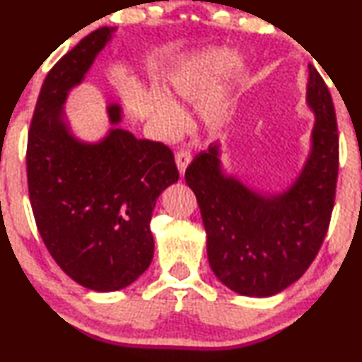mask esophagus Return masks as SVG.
Returning <instances> with one entry per match:
<instances>
[{
  "mask_svg": "<svg viewBox=\"0 0 362 362\" xmlns=\"http://www.w3.org/2000/svg\"><path fill=\"white\" fill-rule=\"evenodd\" d=\"M191 160H192L191 151L186 150V148H182V150L176 153V165H177V170H180L181 175H185L186 168L191 163Z\"/></svg>",
  "mask_w": 362,
  "mask_h": 362,
  "instance_id": "1",
  "label": "esophagus"
}]
</instances>
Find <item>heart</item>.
<instances>
[{
	"mask_svg": "<svg viewBox=\"0 0 362 362\" xmlns=\"http://www.w3.org/2000/svg\"><path fill=\"white\" fill-rule=\"evenodd\" d=\"M239 61L230 49H207L187 59L168 76V90L186 102L202 103L239 67ZM202 115L209 123H222L229 115V107L226 102L209 100L202 108ZM153 117L166 136H176L186 125L185 112L161 93L153 98Z\"/></svg>",
	"mask_w": 362,
	"mask_h": 362,
	"instance_id": "obj_1",
	"label": "heart"
}]
</instances>
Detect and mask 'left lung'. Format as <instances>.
<instances>
[{"instance_id": "left-lung-1", "label": "left lung", "mask_w": 362, "mask_h": 362, "mask_svg": "<svg viewBox=\"0 0 362 362\" xmlns=\"http://www.w3.org/2000/svg\"><path fill=\"white\" fill-rule=\"evenodd\" d=\"M306 103L315 113L310 155L285 191L260 192L226 175L219 141L186 170L204 222L211 269L239 295L264 298L290 286L315 260L328 230L339 138L329 90L313 66H308Z\"/></svg>"}]
</instances>
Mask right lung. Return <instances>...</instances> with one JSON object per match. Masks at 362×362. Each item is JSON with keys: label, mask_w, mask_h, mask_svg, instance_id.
<instances>
[{"label": "right lung", "mask_w": 362, "mask_h": 362, "mask_svg": "<svg viewBox=\"0 0 362 362\" xmlns=\"http://www.w3.org/2000/svg\"><path fill=\"white\" fill-rule=\"evenodd\" d=\"M113 31L88 34L49 71L26 155L29 201L49 254L72 280L95 291L125 288L150 267L153 209L180 177L170 148L118 127V103L107 107L112 127L102 140H78L69 127V92L81 86Z\"/></svg>", "instance_id": "1"}]
</instances>
